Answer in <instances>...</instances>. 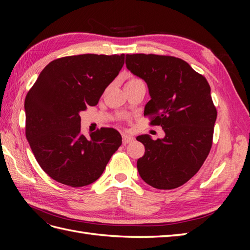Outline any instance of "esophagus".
<instances>
[{
	"label": "esophagus",
	"mask_w": 250,
	"mask_h": 250,
	"mask_svg": "<svg viewBox=\"0 0 250 250\" xmlns=\"http://www.w3.org/2000/svg\"><path fill=\"white\" fill-rule=\"evenodd\" d=\"M133 141H134V137L126 135V134H122V143H124V144H129V143L133 142Z\"/></svg>",
	"instance_id": "obj_1"
}]
</instances>
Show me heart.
<instances>
[{
	"mask_svg": "<svg viewBox=\"0 0 250 250\" xmlns=\"http://www.w3.org/2000/svg\"><path fill=\"white\" fill-rule=\"evenodd\" d=\"M132 81H139V79H137V78H131L129 82H132Z\"/></svg>",
	"mask_w": 250,
	"mask_h": 250,
	"instance_id": "obj_1",
	"label": "heart"
}]
</instances>
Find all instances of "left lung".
Returning a JSON list of instances; mask_svg holds the SVG:
<instances>
[{"label": "left lung", "instance_id": "1", "mask_svg": "<svg viewBox=\"0 0 250 250\" xmlns=\"http://www.w3.org/2000/svg\"><path fill=\"white\" fill-rule=\"evenodd\" d=\"M126 68L144 79L151 100L144 116L161 125L163 139L144 134L137 171L153 188L169 190L187 183L203 166L213 145L217 110L206 78L187 62L171 56H125Z\"/></svg>", "mask_w": 250, "mask_h": 250}]
</instances>
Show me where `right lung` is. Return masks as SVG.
<instances>
[{"label":"right lung","mask_w":250,"mask_h":250,"mask_svg":"<svg viewBox=\"0 0 250 250\" xmlns=\"http://www.w3.org/2000/svg\"><path fill=\"white\" fill-rule=\"evenodd\" d=\"M125 55H78L51 61L24 101L25 136L36 161L56 182L71 187L94 183L121 145L113 128L81 133V111L98 104L118 75Z\"/></svg>","instance_id":"obj_1"}]
</instances>
